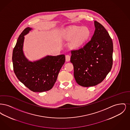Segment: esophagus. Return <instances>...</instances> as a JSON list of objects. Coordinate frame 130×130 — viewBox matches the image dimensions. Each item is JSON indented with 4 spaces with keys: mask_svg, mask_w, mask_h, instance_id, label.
<instances>
[{
    "mask_svg": "<svg viewBox=\"0 0 130 130\" xmlns=\"http://www.w3.org/2000/svg\"><path fill=\"white\" fill-rule=\"evenodd\" d=\"M65 57H66V61H69L70 60V58H71V57H70V56H69V55H66V56H65Z\"/></svg>",
    "mask_w": 130,
    "mask_h": 130,
    "instance_id": "1",
    "label": "esophagus"
}]
</instances>
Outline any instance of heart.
Returning a JSON list of instances; mask_svg holds the SVG:
<instances>
[{
  "label": "heart",
  "instance_id": "1",
  "mask_svg": "<svg viewBox=\"0 0 130 130\" xmlns=\"http://www.w3.org/2000/svg\"><path fill=\"white\" fill-rule=\"evenodd\" d=\"M67 35L69 38L74 37L71 42V46L73 48H77L88 40L90 32L87 27L80 28L78 26H73L67 31Z\"/></svg>",
  "mask_w": 130,
  "mask_h": 130
}]
</instances>
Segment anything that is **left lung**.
Instances as JSON below:
<instances>
[{
	"label": "left lung",
	"instance_id": "1",
	"mask_svg": "<svg viewBox=\"0 0 130 130\" xmlns=\"http://www.w3.org/2000/svg\"><path fill=\"white\" fill-rule=\"evenodd\" d=\"M93 37L83 47L71 51L70 61L76 82L81 86L98 85L110 72L112 65L113 43L105 28L96 21Z\"/></svg>",
	"mask_w": 130,
	"mask_h": 130
}]
</instances>
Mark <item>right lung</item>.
Returning <instances> with one entry per match:
<instances>
[{
  "instance_id": "1",
  "label": "right lung",
  "mask_w": 130,
  "mask_h": 130,
  "mask_svg": "<svg viewBox=\"0 0 130 130\" xmlns=\"http://www.w3.org/2000/svg\"><path fill=\"white\" fill-rule=\"evenodd\" d=\"M31 29L27 27L21 32L12 52L14 74L19 80L34 92H43L51 90L57 79L59 72L65 61V56H46L32 62L25 57L23 52L24 35Z\"/></svg>"
}]
</instances>
